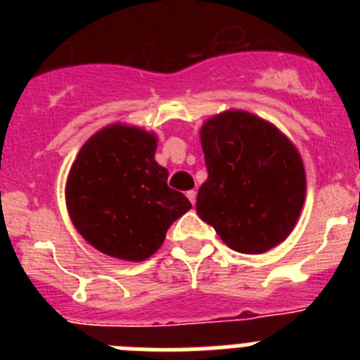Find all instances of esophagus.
I'll list each match as a JSON object with an SVG mask.
<instances>
[{"instance_id":"esophagus-1","label":"esophagus","mask_w":360,"mask_h":360,"mask_svg":"<svg viewBox=\"0 0 360 360\" xmlns=\"http://www.w3.org/2000/svg\"><path fill=\"white\" fill-rule=\"evenodd\" d=\"M187 198H189V202L195 205V203H196V191L195 189L187 191Z\"/></svg>"}]
</instances>
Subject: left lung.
I'll use <instances>...</instances> for the list:
<instances>
[{
    "label": "left lung",
    "mask_w": 360,
    "mask_h": 360,
    "mask_svg": "<svg viewBox=\"0 0 360 360\" xmlns=\"http://www.w3.org/2000/svg\"><path fill=\"white\" fill-rule=\"evenodd\" d=\"M200 141L209 173L196 200L200 218L241 254L287 240L307 196L303 158L290 139L262 117L227 110L202 124Z\"/></svg>",
    "instance_id": "8db88e82"
}]
</instances>
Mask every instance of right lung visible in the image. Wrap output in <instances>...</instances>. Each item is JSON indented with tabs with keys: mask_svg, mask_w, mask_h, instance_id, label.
Returning <instances> with one entry per match:
<instances>
[{
	"mask_svg": "<svg viewBox=\"0 0 360 360\" xmlns=\"http://www.w3.org/2000/svg\"><path fill=\"white\" fill-rule=\"evenodd\" d=\"M157 135L128 124H110L91 135L66 178V209L91 247L124 262L157 252L174 219L191 202L167 186L155 160Z\"/></svg>",
	"mask_w": 360,
	"mask_h": 360,
	"instance_id": "1",
	"label": "right lung"
}]
</instances>
